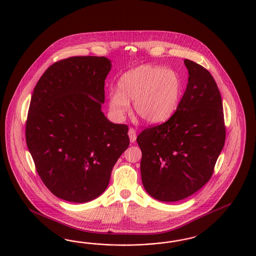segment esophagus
<instances>
[{"label":"esophagus","instance_id":"1","mask_svg":"<svg viewBox=\"0 0 256 256\" xmlns=\"http://www.w3.org/2000/svg\"><path fill=\"white\" fill-rule=\"evenodd\" d=\"M128 136H130V143H134V142L136 141L137 135H136V132H135V130H134L133 128H130L128 130Z\"/></svg>","mask_w":256,"mask_h":256}]
</instances>
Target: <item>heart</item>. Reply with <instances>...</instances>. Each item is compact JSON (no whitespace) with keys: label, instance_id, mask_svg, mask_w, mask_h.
I'll return each mask as SVG.
<instances>
[{"label":"heart","instance_id":"obj_1","mask_svg":"<svg viewBox=\"0 0 256 256\" xmlns=\"http://www.w3.org/2000/svg\"><path fill=\"white\" fill-rule=\"evenodd\" d=\"M119 90L110 94V110L122 119L133 100V110L146 123H162L175 112L183 90L179 74L172 70L144 64L124 72L118 82Z\"/></svg>","mask_w":256,"mask_h":256}]
</instances>
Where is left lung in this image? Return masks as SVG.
<instances>
[{
    "label": "left lung",
    "mask_w": 256,
    "mask_h": 256,
    "mask_svg": "<svg viewBox=\"0 0 256 256\" xmlns=\"http://www.w3.org/2000/svg\"><path fill=\"white\" fill-rule=\"evenodd\" d=\"M188 82L175 112L137 137L148 194L162 202L183 200L212 176L226 140L223 104L214 77L184 59Z\"/></svg>",
    "instance_id": "1"
}]
</instances>
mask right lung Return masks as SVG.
<instances>
[{
	"label": "right lung",
	"mask_w": 256,
	"mask_h": 256,
	"mask_svg": "<svg viewBox=\"0 0 256 256\" xmlns=\"http://www.w3.org/2000/svg\"><path fill=\"white\" fill-rule=\"evenodd\" d=\"M106 57L56 62L34 88L26 140L42 183L66 201L84 203L102 194L119 157L130 146L128 126L101 110Z\"/></svg>",
	"instance_id": "obj_1"
}]
</instances>
